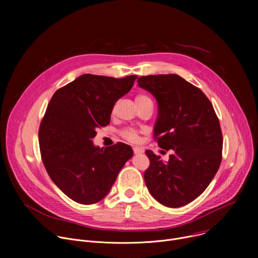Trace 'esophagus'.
<instances>
[{"label": "esophagus", "instance_id": "obj_1", "mask_svg": "<svg viewBox=\"0 0 258 258\" xmlns=\"http://www.w3.org/2000/svg\"><path fill=\"white\" fill-rule=\"evenodd\" d=\"M133 151H134V153L135 154H141V153H143L144 151H143V149L142 148H140V147H134L133 148Z\"/></svg>", "mask_w": 258, "mask_h": 258}]
</instances>
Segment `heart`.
Segmentation results:
<instances>
[{
    "mask_svg": "<svg viewBox=\"0 0 258 258\" xmlns=\"http://www.w3.org/2000/svg\"><path fill=\"white\" fill-rule=\"evenodd\" d=\"M143 99H147L146 96L144 95H138L136 97V101H139V100H143ZM121 136L123 139H125L126 141L128 142H132V143H136L139 141V138H140V133L139 131L137 130H134V128H125L121 132Z\"/></svg>",
    "mask_w": 258,
    "mask_h": 258,
    "instance_id": "obj_1",
    "label": "heart"
}]
</instances>
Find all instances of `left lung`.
<instances>
[{"mask_svg": "<svg viewBox=\"0 0 258 258\" xmlns=\"http://www.w3.org/2000/svg\"><path fill=\"white\" fill-rule=\"evenodd\" d=\"M138 85L157 100L154 138L158 146L172 150L166 162L146 150L150 160L144 174L146 186L162 205L183 206L205 191L219 168V120L205 94L176 75L141 77Z\"/></svg>", "mask_w": 258, "mask_h": 258, "instance_id": "obj_1", "label": "left lung"}]
</instances>
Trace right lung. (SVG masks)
I'll return each mask as SVG.
<instances>
[{"mask_svg":"<svg viewBox=\"0 0 258 258\" xmlns=\"http://www.w3.org/2000/svg\"><path fill=\"white\" fill-rule=\"evenodd\" d=\"M137 78L83 75L51 98L39 130L42 160L55 185L73 201L102 200L132 158V147L124 143L104 149L92 140L98 127L109 124L114 104Z\"/></svg>","mask_w":258,"mask_h":258,"instance_id":"add662e5","label":"right lung"}]
</instances>
